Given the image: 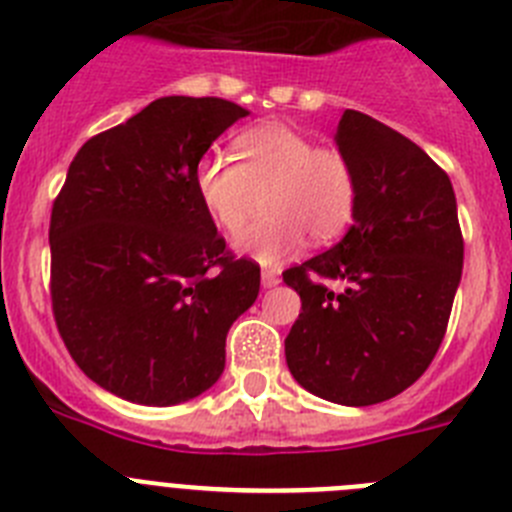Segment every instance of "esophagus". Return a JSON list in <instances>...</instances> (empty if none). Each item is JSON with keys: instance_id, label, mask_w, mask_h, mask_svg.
<instances>
[{"instance_id": "obj_1", "label": "esophagus", "mask_w": 512, "mask_h": 512, "mask_svg": "<svg viewBox=\"0 0 512 512\" xmlns=\"http://www.w3.org/2000/svg\"><path fill=\"white\" fill-rule=\"evenodd\" d=\"M261 284H264L266 289L277 287V284H279V271H274V269H264V271H261Z\"/></svg>"}]
</instances>
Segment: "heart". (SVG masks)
Listing matches in <instances>:
<instances>
[{
	"label": "heart",
	"instance_id": "1",
	"mask_svg": "<svg viewBox=\"0 0 512 512\" xmlns=\"http://www.w3.org/2000/svg\"><path fill=\"white\" fill-rule=\"evenodd\" d=\"M233 151L238 164L225 156L202 158L194 187L212 223L228 235L246 228L261 197L264 215L235 243L259 264H279L300 251L305 235L325 243L351 223L359 179L341 148L315 146L300 130L266 122L243 130Z\"/></svg>",
	"mask_w": 512,
	"mask_h": 512
}]
</instances>
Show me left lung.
<instances>
[{"instance_id": "8db88e82", "label": "left lung", "mask_w": 512, "mask_h": 512, "mask_svg": "<svg viewBox=\"0 0 512 512\" xmlns=\"http://www.w3.org/2000/svg\"><path fill=\"white\" fill-rule=\"evenodd\" d=\"M336 143L359 179L354 225L282 274L302 300L284 354L307 392L364 408L408 390L431 366L461 282L464 238L451 179L413 140L346 110Z\"/></svg>"}]
</instances>
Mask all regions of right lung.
Listing matches in <instances>:
<instances>
[{"label":"right lung","instance_id":"1","mask_svg":"<svg viewBox=\"0 0 512 512\" xmlns=\"http://www.w3.org/2000/svg\"><path fill=\"white\" fill-rule=\"evenodd\" d=\"M241 104L161 97L74 156L51 212V302L71 359L138 405H179L225 369V336L261 269L235 259L194 169Z\"/></svg>","mask_w":512,"mask_h":512}]
</instances>
